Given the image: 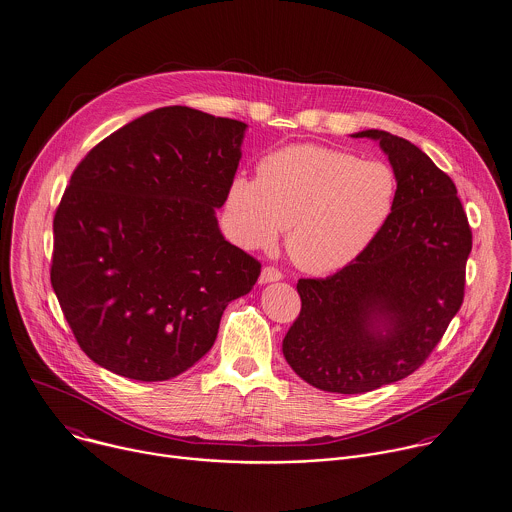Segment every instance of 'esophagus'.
<instances>
[{"label":"esophagus","mask_w":512,"mask_h":512,"mask_svg":"<svg viewBox=\"0 0 512 512\" xmlns=\"http://www.w3.org/2000/svg\"><path fill=\"white\" fill-rule=\"evenodd\" d=\"M282 278V272L278 271L276 267H265L263 271H261V284H267V282H276V280H280Z\"/></svg>","instance_id":"34e87169"}]
</instances>
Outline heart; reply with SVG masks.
I'll return each mask as SVG.
<instances>
[{
    "label": "heart",
    "instance_id": "b5f03b06",
    "mask_svg": "<svg viewBox=\"0 0 512 512\" xmlns=\"http://www.w3.org/2000/svg\"><path fill=\"white\" fill-rule=\"evenodd\" d=\"M398 191L389 162L303 143L263 156L257 178L230 181L226 216L234 238L251 249L271 247L286 228V251L301 271L329 274L383 234Z\"/></svg>",
    "mask_w": 512,
    "mask_h": 512
}]
</instances>
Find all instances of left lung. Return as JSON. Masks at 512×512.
Returning a JSON list of instances; mask_svg holds the SVG:
<instances>
[{
	"label": "left lung",
	"instance_id": "8db88e82",
	"mask_svg": "<svg viewBox=\"0 0 512 512\" xmlns=\"http://www.w3.org/2000/svg\"><path fill=\"white\" fill-rule=\"evenodd\" d=\"M398 174L391 222L348 267L300 278L284 358L315 389L360 394L420 369L464 300L472 230L454 181L410 141L379 129Z\"/></svg>",
	"mask_w": 512,
	"mask_h": 512
}]
</instances>
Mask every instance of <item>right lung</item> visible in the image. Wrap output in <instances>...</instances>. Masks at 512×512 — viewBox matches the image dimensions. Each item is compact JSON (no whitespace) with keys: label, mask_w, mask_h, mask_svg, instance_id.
I'll return each instance as SVG.
<instances>
[{"label":"right lung","mask_w":512,"mask_h":512,"mask_svg":"<svg viewBox=\"0 0 512 512\" xmlns=\"http://www.w3.org/2000/svg\"><path fill=\"white\" fill-rule=\"evenodd\" d=\"M245 123L166 106L79 162L54 216L50 278L81 350L135 381H168L214 344L261 263L224 240Z\"/></svg>","instance_id":"add662e5"}]
</instances>
